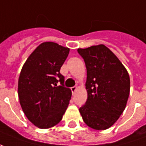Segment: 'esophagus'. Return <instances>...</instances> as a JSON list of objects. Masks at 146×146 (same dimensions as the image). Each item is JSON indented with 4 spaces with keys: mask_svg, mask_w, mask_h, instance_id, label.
Instances as JSON below:
<instances>
[{
    "mask_svg": "<svg viewBox=\"0 0 146 146\" xmlns=\"http://www.w3.org/2000/svg\"><path fill=\"white\" fill-rule=\"evenodd\" d=\"M70 89H71V92H72V93L74 94V92H76V87H72Z\"/></svg>",
    "mask_w": 146,
    "mask_h": 146,
    "instance_id": "1",
    "label": "esophagus"
}]
</instances>
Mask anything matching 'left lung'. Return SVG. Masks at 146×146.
Segmentation results:
<instances>
[{
  "mask_svg": "<svg viewBox=\"0 0 146 146\" xmlns=\"http://www.w3.org/2000/svg\"><path fill=\"white\" fill-rule=\"evenodd\" d=\"M87 69L88 99L80 108L87 125L95 130L109 128L125 109L130 77L120 61L105 45L79 48Z\"/></svg>",
  "mask_w": 146,
  "mask_h": 146,
  "instance_id": "obj_1",
  "label": "left lung"
}]
</instances>
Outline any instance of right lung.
Listing matches in <instances>:
<instances>
[{
  "label": "right lung",
  "mask_w": 146,
  "mask_h": 146,
  "mask_svg": "<svg viewBox=\"0 0 146 146\" xmlns=\"http://www.w3.org/2000/svg\"><path fill=\"white\" fill-rule=\"evenodd\" d=\"M69 52V48L54 42L42 43L21 70L18 84L20 105L28 119L39 128L58 123L70 103L72 92L64 86L65 77L60 73Z\"/></svg>",
  "instance_id": "right-lung-1"
}]
</instances>
